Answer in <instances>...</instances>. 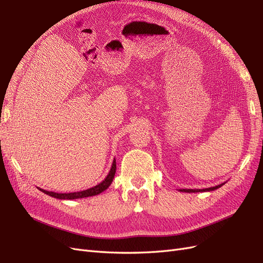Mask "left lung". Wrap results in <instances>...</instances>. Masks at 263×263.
Masks as SVG:
<instances>
[{
    "label": "left lung",
    "mask_w": 263,
    "mask_h": 263,
    "mask_svg": "<svg viewBox=\"0 0 263 263\" xmlns=\"http://www.w3.org/2000/svg\"><path fill=\"white\" fill-rule=\"evenodd\" d=\"M221 185H224V183H221V184H218L216 186H213V187H208V189H197V190H193V189H180L179 191L180 192H186V193H196V192H211V191L214 190H217L218 187H220Z\"/></svg>",
    "instance_id": "8db88e82"
}]
</instances>
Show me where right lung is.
Instances as JSON below:
<instances>
[{
	"instance_id": "add662e5",
	"label": "right lung",
	"mask_w": 263,
	"mask_h": 263,
	"mask_svg": "<svg viewBox=\"0 0 263 263\" xmlns=\"http://www.w3.org/2000/svg\"><path fill=\"white\" fill-rule=\"evenodd\" d=\"M116 172V160L114 158L112 166H110V170L108 172V174L106 176V178L103 180L101 183H99L98 185H95L91 189H87L84 191H80V192H73V193H55V192H50V191H46L43 189H39L44 192L45 194L49 195L51 197L54 198H59V200H76V198H83V197H89V196H94L98 195L100 193H102L103 191H105L110 184H112L114 176Z\"/></svg>"
}]
</instances>
